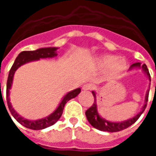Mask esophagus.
Listing matches in <instances>:
<instances>
[{"mask_svg": "<svg viewBox=\"0 0 156 156\" xmlns=\"http://www.w3.org/2000/svg\"><path fill=\"white\" fill-rule=\"evenodd\" d=\"M92 88H93V86L91 84H89V83H86L83 86V88L82 89L83 90H84V91H88V90H91Z\"/></svg>", "mask_w": 156, "mask_h": 156, "instance_id": "esophagus-1", "label": "esophagus"}]
</instances>
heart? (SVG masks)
<instances>
[{
    "instance_id": "heart-1",
    "label": "heart",
    "mask_w": 156,
    "mask_h": 156,
    "mask_svg": "<svg viewBox=\"0 0 156 156\" xmlns=\"http://www.w3.org/2000/svg\"><path fill=\"white\" fill-rule=\"evenodd\" d=\"M97 62L102 68H110V74L113 77L120 75L127 68L126 60L115 55H104L98 58Z\"/></svg>"
}]
</instances>
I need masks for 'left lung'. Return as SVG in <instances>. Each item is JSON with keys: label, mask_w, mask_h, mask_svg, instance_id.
Instances as JSON below:
<instances>
[{"label": "left lung", "mask_w": 156, "mask_h": 156, "mask_svg": "<svg viewBox=\"0 0 156 156\" xmlns=\"http://www.w3.org/2000/svg\"><path fill=\"white\" fill-rule=\"evenodd\" d=\"M137 68H141L144 73L146 75V77L149 79V81L151 82V75L148 70L147 66L145 64H143L140 66V62H136L134 63L130 66L129 68V71L133 70V69H137ZM151 85V83H150ZM149 91H150V87L149 89L145 94V97H144V104L143 105V107L141 108V110L137 115L134 116V117L130 118L129 119L124 121H119V122H113V121L107 120L106 119L103 118L100 116V115L98 114V105H97V97H96V92L92 91V94L94 95V105H92L90 108H88L87 111L85 112V115L87 117V119L89 122V124H91L93 127H94L97 129H99L101 131H106V132H118V131H121L124 129H127L128 127H129L130 125L134 124L136 122L138 119L140 118L143 112L144 111V109L146 108V105H147V101L148 98H149Z\"/></svg>", "instance_id": "8db88e82"}]
</instances>
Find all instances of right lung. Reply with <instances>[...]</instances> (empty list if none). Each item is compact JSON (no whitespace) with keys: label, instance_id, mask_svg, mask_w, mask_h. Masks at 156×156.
I'll return each mask as SVG.
<instances>
[{"label":"right lung","instance_id":"obj_1","mask_svg":"<svg viewBox=\"0 0 156 156\" xmlns=\"http://www.w3.org/2000/svg\"><path fill=\"white\" fill-rule=\"evenodd\" d=\"M58 49V48H42L37 49L35 51H22L21 53H19L17 58H16L15 62H14L11 70L9 72L7 83H6V101H7V105H8L9 110L11 112L12 116L15 118L16 120L27 129L39 130V129H43L45 128H48L52 124H54L62 115L63 108H64V106L67 104V102L69 101L72 98L77 97L79 94V93L81 92V88H78L67 93L63 96V98H62L58 108H56L51 115H49L47 117L40 119H37V120H30V119L22 117L19 114H17V112L12 107V103L10 102V90L12 88L15 72L22 65L26 64V63L30 62L37 61V60H40L41 58H54L58 55V53H57Z\"/></svg>","mask_w":156,"mask_h":156}]
</instances>
